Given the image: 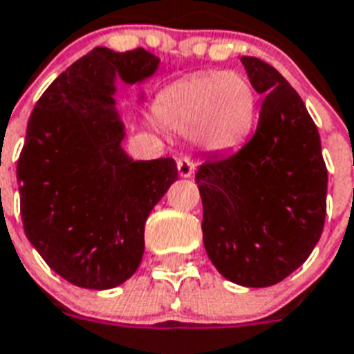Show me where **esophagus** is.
I'll use <instances>...</instances> for the list:
<instances>
[{
    "label": "esophagus",
    "mask_w": 354,
    "mask_h": 354,
    "mask_svg": "<svg viewBox=\"0 0 354 354\" xmlns=\"http://www.w3.org/2000/svg\"><path fill=\"white\" fill-rule=\"evenodd\" d=\"M177 169H179V175L180 177H185V179H188V177H192L194 175V160L190 159V157H180L179 160H177Z\"/></svg>",
    "instance_id": "esophagus-1"
}]
</instances>
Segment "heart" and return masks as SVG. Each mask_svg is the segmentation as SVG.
<instances>
[{
    "label": "heart",
    "mask_w": 354,
    "mask_h": 354,
    "mask_svg": "<svg viewBox=\"0 0 354 354\" xmlns=\"http://www.w3.org/2000/svg\"><path fill=\"white\" fill-rule=\"evenodd\" d=\"M155 117L169 131L194 135L205 151H234L256 124V89L239 71L195 73L160 91Z\"/></svg>",
    "instance_id": "1"
}]
</instances>
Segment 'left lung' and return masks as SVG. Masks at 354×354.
Instances as JSON below:
<instances>
[{
	"label": "left lung",
	"instance_id": "8db88e82",
	"mask_svg": "<svg viewBox=\"0 0 354 354\" xmlns=\"http://www.w3.org/2000/svg\"><path fill=\"white\" fill-rule=\"evenodd\" d=\"M263 97L254 137L236 153L201 164L203 241L214 267L243 287L279 283L324 232L327 168L304 100L267 62L243 56Z\"/></svg>",
	"mask_w": 354,
	"mask_h": 354
}]
</instances>
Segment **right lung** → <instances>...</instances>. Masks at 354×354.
Masks as SVG:
<instances>
[{
    "label": "right lung",
    "mask_w": 354,
    "mask_h": 354,
    "mask_svg": "<svg viewBox=\"0 0 354 354\" xmlns=\"http://www.w3.org/2000/svg\"><path fill=\"white\" fill-rule=\"evenodd\" d=\"M159 58L95 47L34 106L18 160L25 236L56 274L82 289H113L142 261L149 212L177 180L174 159L133 160L122 149L117 78L137 84Z\"/></svg>",
    "instance_id": "right-lung-1"
}]
</instances>
